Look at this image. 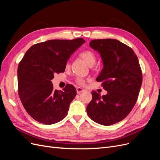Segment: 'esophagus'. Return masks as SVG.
<instances>
[{
    "instance_id": "obj_1",
    "label": "esophagus",
    "mask_w": 160,
    "mask_h": 160,
    "mask_svg": "<svg viewBox=\"0 0 160 160\" xmlns=\"http://www.w3.org/2000/svg\"><path fill=\"white\" fill-rule=\"evenodd\" d=\"M85 91V89H83V88H77V94H81V93H83V92Z\"/></svg>"
}]
</instances>
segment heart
Here are the masks:
<instances>
[{
  "label": "heart",
  "mask_w": 160,
  "mask_h": 160,
  "mask_svg": "<svg viewBox=\"0 0 160 160\" xmlns=\"http://www.w3.org/2000/svg\"><path fill=\"white\" fill-rule=\"evenodd\" d=\"M79 56L87 62V64L89 66L94 65L96 61L95 54L93 51H91L90 50H85L83 52H81L79 54ZM66 66L67 67L69 66V62H67ZM76 81L77 82V83H79L80 85H83L85 83V80L81 78V77H78Z\"/></svg>",
  "instance_id": "b5f03b06"
}]
</instances>
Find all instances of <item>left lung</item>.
<instances>
[{
    "label": "left lung",
    "instance_id": "left-lung-1",
    "mask_svg": "<svg viewBox=\"0 0 160 160\" xmlns=\"http://www.w3.org/2000/svg\"><path fill=\"white\" fill-rule=\"evenodd\" d=\"M89 46L98 51L103 68L96 81L102 82L106 95L91 92L87 113L95 122L111 125L125 119L136 103L142 83V72L132 48L116 39L91 41Z\"/></svg>",
    "mask_w": 160,
    "mask_h": 160
}]
</instances>
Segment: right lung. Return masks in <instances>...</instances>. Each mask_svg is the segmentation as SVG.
Masks as SVG:
<instances>
[{
    "mask_svg": "<svg viewBox=\"0 0 160 160\" xmlns=\"http://www.w3.org/2000/svg\"><path fill=\"white\" fill-rule=\"evenodd\" d=\"M85 41L49 40L37 43L26 52L18 67V91L23 107L38 122L51 125L64 119L77 91L67 85L54 90L51 80L63 72L71 55Z\"/></svg>",
    "mask_w": 160,
    "mask_h": 160,
    "instance_id": "add662e5",
    "label": "right lung"
}]
</instances>
